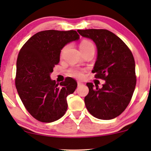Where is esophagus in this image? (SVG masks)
<instances>
[{"label":"esophagus","mask_w":151,"mask_h":151,"mask_svg":"<svg viewBox=\"0 0 151 151\" xmlns=\"http://www.w3.org/2000/svg\"><path fill=\"white\" fill-rule=\"evenodd\" d=\"M83 83H81V82H80V81H78V86H81L82 85H83Z\"/></svg>","instance_id":"obj_1"}]
</instances>
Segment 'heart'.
Masks as SVG:
<instances>
[{"instance_id":"obj_1","label":"heart","mask_w":151,"mask_h":151,"mask_svg":"<svg viewBox=\"0 0 151 151\" xmlns=\"http://www.w3.org/2000/svg\"><path fill=\"white\" fill-rule=\"evenodd\" d=\"M94 47V45L90 40H83V41H81V44H80V49L81 50H83L85 49H87L89 47ZM66 47H64L61 50V55H63L64 52L66 50ZM85 71V69L84 68H71V69L69 70V74L70 76H71L72 77L76 78H82L84 76V73Z\"/></svg>"}]
</instances>
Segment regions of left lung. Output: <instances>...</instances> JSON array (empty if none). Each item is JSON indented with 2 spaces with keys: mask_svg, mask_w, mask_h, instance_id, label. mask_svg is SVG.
I'll use <instances>...</instances> for the list:
<instances>
[{
  "mask_svg": "<svg viewBox=\"0 0 151 151\" xmlns=\"http://www.w3.org/2000/svg\"><path fill=\"white\" fill-rule=\"evenodd\" d=\"M78 32L95 42L97 58L92 72L96 78L106 81L102 88L87 83V111L101 120L116 118L127 107L137 83L132 53L119 37L106 29H79Z\"/></svg>",
  "mask_w": 151,
  "mask_h": 151,
  "instance_id": "8db88e82",
  "label": "left lung"
}]
</instances>
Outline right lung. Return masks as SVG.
I'll use <instances>...</instances> for the list:
<instances>
[{"label":"right lung","mask_w":151,"mask_h":151,"mask_svg":"<svg viewBox=\"0 0 151 151\" xmlns=\"http://www.w3.org/2000/svg\"><path fill=\"white\" fill-rule=\"evenodd\" d=\"M79 38L74 30L42 31L31 37L20 50L15 86L26 109L40 122H54L66 113V97L76 90L77 82L67 77L59 86L50 75L59 64L61 50Z\"/></svg>","instance_id":"right-lung-1"}]
</instances>
